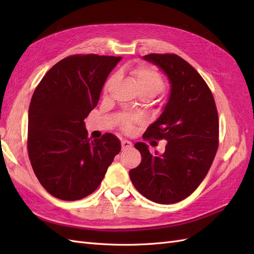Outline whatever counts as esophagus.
<instances>
[{
  "mask_svg": "<svg viewBox=\"0 0 254 254\" xmlns=\"http://www.w3.org/2000/svg\"><path fill=\"white\" fill-rule=\"evenodd\" d=\"M132 147V143L127 140H123L122 141V149L123 150H128Z\"/></svg>",
  "mask_w": 254,
  "mask_h": 254,
  "instance_id": "34e87169",
  "label": "esophagus"
}]
</instances>
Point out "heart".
I'll return each mask as SVG.
<instances>
[{"mask_svg": "<svg viewBox=\"0 0 254 254\" xmlns=\"http://www.w3.org/2000/svg\"><path fill=\"white\" fill-rule=\"evenodd\" d=\"M130 75L133 80L134 86L140 95H146L148 97L156 96L164 89V81L162 76L157 71L147 66H137L130 71ZM118 76L113 75L106 82L105 92H109L115 83H117ZM140 123V119L133 115H124L122 118V127L127 132L132 131L134 125Z\"/></svg>", "mask_w": 254, "mask_h": 254, "instance_id": "heart-1", "label": "heart"}]
</instances>
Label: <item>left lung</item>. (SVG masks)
<instances>
[{"mask_svg":"<svg viewBox=\"0 0 254 254\" xmlns=\"http://www.w3.org/2000/svg\"><path fill=\"white\" fill-rule=\"evenodd\" d=\"M157 65L171 84L162 113L143 137L167 143L165 151H149L143 142L140 165L129 172L130 179L144 197L170 204L189 197L209 172L218 147V114L207 84L195 68L175 54H149L142 57Z\"/></svg>","mask_w":254,"mask_h":254,"instance_id":"8db88e82","label":"left lung"}]
</instances>
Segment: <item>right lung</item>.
<instances>
[{
	"label": "right lung",
	"mask_w": 254,
	"mask_h": 254,
	"mask_svg": "<svg viewBox=\"0 0 254 254\" xmlns=\"http://www.w3.org/2000/svg\"><path fill=\"white\" fill-rule=\"evenodd\" d=\"M122 57L74 55L57 63L36 88L28 110V157L51 195L79 200L101 184L121 142L112 133L90 141L83 120Z\"/></svg>",
	"instance_id": "add662e5"
}]
</instances>
